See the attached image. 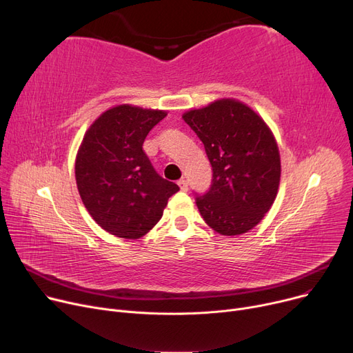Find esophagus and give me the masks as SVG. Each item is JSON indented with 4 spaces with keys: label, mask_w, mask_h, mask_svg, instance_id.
I'll return each instance as SVG.
<instances>
[{
    "label": "esophagus",
    "mask_w": 353,
    "mask_h": 353,
    "mask_svg": "<svg viewBox=\"0 0 353 353\" xmlns=\"http://www.w3.org/2000/svg\"><path fill=\"white\" fill-rule=\"evenodd\" d=\"M177 184H179V188H180V190L181 192H188V189H189V184H188V181L184 180V179H180L179 181H177Z\"/></svg>",
    "instance_id": "34e87169"
}]
</instances>
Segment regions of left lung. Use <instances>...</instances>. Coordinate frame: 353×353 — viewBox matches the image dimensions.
<instances>
[{"label": "left lung", "mask_w": 353, "mask_h": 353, "mask_svg": "<svg viewBox=\"0 0 353 353\" xmlns=\"http://www.w3.org/2000/svg\"><path fill=\"white\" fill-rule=\"evenodd\" d=\"M213 167L210 190L196 199L203 220L221 236L261 223L281 183V153L266 121L248 104L219 99L183 113Z\"/></svg>", "instance_id": "1"}]
</instances>
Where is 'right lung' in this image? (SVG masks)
<instances>
[{"mask_svg": "<svg viewBox=\"0 0 353 353\" xmlns=\"http://www.w3.org/2000/svg\"><path fill=\"white\" fill-rule=\"evenodd\" d=\"M165 116V110L119 104L87 128L74 165L77 189L90 216L110 234L143 237L179 192L143 152L148 132Z\"/></svg>", "mask_w": 353, "mask_h": 353, "instance_id": "1", "label": "right lung"}]
</instances>
